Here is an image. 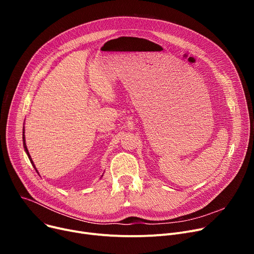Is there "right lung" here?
Returning <instances> with one entry per match:
<instances>
[{
    "instance_id": "obj_1",
    "label": "right lung",
    "mask_w": 254,
    "mask_h": 254,
    "mask_svg": "<svg viewBox=\"0 0 254 254\" xmlns=\"http://www.w3.org/2000/svg\"><path fill=\"white\" fill-rule=\"evenodd\" d=\"M22 142H23V148H24V151H25V153H26V154H28V157H29V159H30L31 164L33 165V167L35 168L36 172L38 173V170L36 169V167H35V164H34V162H33V159H32V157H31V155H30V153H29L28 147H26V144H25V137H24V127H23V129H22ZM38 174H39V173H38ZM101 177H103V175H102Z\"/></svg>"
}]
</instances>
